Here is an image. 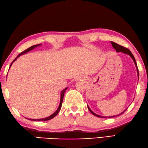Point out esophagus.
Listing matches in <instances>:
<instances>
[{
    "label": "esophagus",
    "mask_w": 148,
    "mask_h": 148,
    "mask_svg": "<svg viewBox=\"0 0 148 148\" xmlns=\"http://www.w3.org/2000/svg\"><path fill=\"white\" fill-rule=\"evenodd\" d=\"M78 79H79V78H77V79H76V80H78Z\"/></svg>",
    "instance_id": "1"
}]
</instances>
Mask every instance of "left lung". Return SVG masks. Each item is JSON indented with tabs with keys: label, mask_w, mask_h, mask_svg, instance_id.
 Instances as JSON below:
<instances>
[{
	"label": "left lung",
	"mask_w": 148,
	"mask_h": 148,
	"mask_svg": "<svg viewBox=\"0 0 148 148\" xmlns=\"http://www.w3.org/2000/svg\"><path fill=\"white\" fill-rule=\"evenodd\" d=\"M111 44H112V47H113V48H114V49L116 50V51L117 52H122V53H124V54H126V55L130 56V57H131V58H132V60H133V62H134V63H135V66H136V71H137L138 78V77H139V74H138V67H137V65H136V63L135 59V58H134V56L132 54V53L131 52V51H130V50H129V49H127V48L123 47L122 46H121V45H119V44L116 43V42H111ZM87 107H88V110H89V111H90V112H91V113H92L93 115H95V116H97V117H99V118H112V117L118 116H119V115H121L122 114H123V112H124L125 111V110L127 109H125L124 111H123V112H121V113H120V114H117V115H115V116H101V115H98V114H96L95 112H94L92 111V110H91V109H90V107H88V105H87Z\"/></svg>",
	"instance_id": "obj_1"
}]
</instances>
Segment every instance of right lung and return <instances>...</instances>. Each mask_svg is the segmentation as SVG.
Wrapping results in <instances>:
<instances>
[{"instance_id":"right-lung-1","label":"right lung","mask_w":148,"mask_h":148,"mask_svg":"<svg viewBox=\"0 0 148 148\" xmlns=\"http://www.w3.org/2000/svg\"><path fill=\"white\" fill-rule=\"evenodd\" d=\"M41 44H39V45H34V46H32V47H29V48H28V49H26V50H25V51H23V52H21V53H19V55H18L17 58H16L14 60H13V61H12V63H11V65H10V67H11V66L12 65V64H13V63L15 61H16L17 60V59L18 58V57H20V56H21V55H23V54H25V53H28V52H29V51H31V50H34L35 48H36V47H39V46H41ZM8 75V74H7ZM67 88L68 87H66L65 88H64V89L61 91V95H60V105H59V107H58V109L56 110V111L53 112V114H52L50 115V116H48V117H46V118H45V119H28V120H32V121H36V122H37V121H47V120H50V119H53V118H54L56 115H57L58 114V112H60V111L61 110V106H62V103H63V96H64V93H65V90L67 89Z\"/></svg>"}]
</instances>
